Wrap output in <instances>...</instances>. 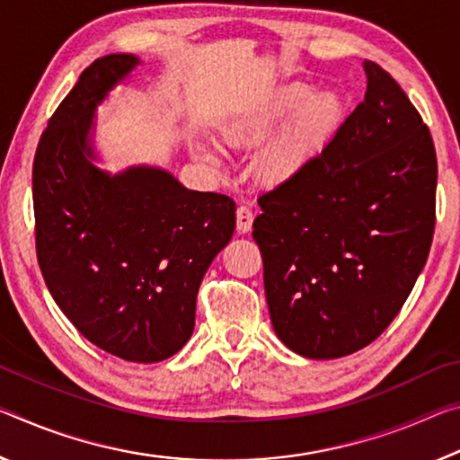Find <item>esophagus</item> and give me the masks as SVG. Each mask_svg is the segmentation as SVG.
Returning a JSON list of instances; mask_svg holds the SVG:
<instances>
[{
	"label": "esophagus",
	"mask_w": 460,
	"mask_h": 460,
	"mask_svg": "<svg viewBox=\"0 0 460 460\" xmlns=\"http://www.w3.org/2000/svg\"><path fill=\"white\" fill-rule=\"evenodd\" d=\"M237 231L239 233H247L252 229V223H253V213L250 207H237Z\"/></svg>",
	"instance_id": "obj_1"
}]
</instances>
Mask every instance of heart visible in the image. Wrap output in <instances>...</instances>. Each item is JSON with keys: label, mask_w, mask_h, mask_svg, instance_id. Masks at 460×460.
<instances>
[{"label": "heart", "mask_w": 460, "mask_h": 460, "mask_svg": "<svg viewBox=\"0 0 460 460\" xmlns=\"http://www.w3.org/2000/svg\"><path fill=\"white\" fill-rule=\"evenodd\" d=\"M344 102L333 90L313 93L309 84L295 82L274 92L256 112L229 122L223 137L233 145H256L272 137L276 130L288 127L260 153L258 172L270 184L287 181L317 157L338 128ZM202 159H213V153L199 147Z\"/></svg>", "instance_id": "heart-1"}]
</instances>
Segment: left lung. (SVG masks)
Returning <instances> with one entry per match:
<instances>
[{
	"mask_svg": "<svg viewBox=\"0 0 460 460\" xmlns=\"http://www.w3.org/2000/svg\"><path fill=\"white\" fill-rule=\"evenodd\" d=\"M323 151L258 199L274 332L315 360L358 352L387 330L424 268L438 162L429 128L381 65Z\"/></svg>",
	"mask_w": 460,
	"mask_h": 460,
	"instance_id": "1",
	"label": "left lung"
}]
</instances>
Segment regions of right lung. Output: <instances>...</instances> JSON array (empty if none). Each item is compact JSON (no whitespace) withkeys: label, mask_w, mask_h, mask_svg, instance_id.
Masks as SVG:
<instances>
[{"label":"right lung","mask_w":460,"mask_h":460,"mask_svg":"<svg viewBox=\"0 0 460 460\" xmlns=\"http://www.w3.org/2000/svg\"><path fill=\"white\" fill-rule=\"evenodd\" d=\"M135 55L93 61L50 116L32 164L36 258L77 332L128 362L170 358L194 332L196 295L235 231V202L155 167L108 176L87 133Z\"/></svg>","instance_id":"add662e5"}]
</instances>
